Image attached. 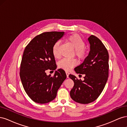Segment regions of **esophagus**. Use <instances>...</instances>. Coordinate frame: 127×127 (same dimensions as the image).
Here are the masks:
<instances>
[{
  "mask_svg": "<svg viewBox=\"0 0 127 127\" xmlns=\"http://www.w3.org/2000/svg\"><path fill=\"white\" fill-rule=\"evenodd\" d=\"M66 75H67V77L68 78L69 77V72L68 71H66Z\"/></svg>",
  "mask_w": 127,
  "mask_h": 127,
  "instance_id": "1",
  "label": "esophagus"
}]
</instances>
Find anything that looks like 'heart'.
I'll return each mask as SVG.
<instances>
[{"mask_svg": "<svg viewBox=\"0 0 127 127\" xmlns=\"http://www.w3.org/2000/svg\"><path fill=\"white\" fill-rule=\"evenodd\" d=\"M66 41L70 44L75 50V53L77 58L84 60L87 55V50L85 47V43L83 40L78 34H72L68 36L66 39ZM60 42L57 41L53 45L52 52L53 57L56 59H59L61 55L59 51ZM77 62L75 59L64 58L60 60L58 63V67L64 70H70L72 68L76 66Z\"/></svg>", "mask_w": 127, "mask_h": 127, "instance_id": "heart-1", "label": "heart"}]
</instances>
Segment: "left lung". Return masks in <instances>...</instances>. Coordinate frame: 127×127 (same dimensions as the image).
Segmentation results:
<instances>
[{"label": "left lung", "instance_id": "left-lung-1", "mask_svg": "<svg viewBox=\"0 0 127 127\" xmlns=\"http://www.w3.org/2000/svg\"><path fill=\"white\" fill-rule=\"evenodd\" d=\"M90 51L84 62L74 70L84 76V80L70 74L69 77L74 82L70 92L74 101L88 104L96 99L104 88L109 76V53L98 38L91 35L88 39Z\"/></svg>", "mask_w": 127, "mask_h": 127}]
</instances>
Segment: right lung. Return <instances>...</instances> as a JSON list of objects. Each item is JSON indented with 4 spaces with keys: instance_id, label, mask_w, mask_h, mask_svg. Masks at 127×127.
Listing matches in <instances>:
<instances>
[{
    "instance_id": "1",
    "label": "right lung",
    "mask_w": 127,
    "mask_h": 127,
    "mask_svg": "<svg viewBox=\"0 0 127 127\" xmlns=\"http://www.w3.org/2000/svg\"><path fill=\"white\" fill-rule=\"evenodd\" d=\"M64 32H48L39 34L27 45L20 67V78L24 89L32 101L44 104L52 101L67 76L62 69L56 70L53 76L46 71L56 69L52 49Z\"/></svg>"
}]
</instances>
